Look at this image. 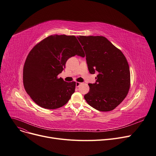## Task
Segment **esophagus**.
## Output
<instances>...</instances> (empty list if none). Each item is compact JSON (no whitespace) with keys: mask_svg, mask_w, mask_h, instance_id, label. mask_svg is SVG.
Returning a JSON list of instances; mask_svg holds the SVG:
<instances>
[{"mask_svg":"<svg viewBox=\"0 0 156 156\" xmlns=\"http://www.w3.org/2000/svg\"><path fill=\"white\" fill-rule=\"evenodd\" d=\"M81 84V83L80 82H76V87H79V86Z\"/></svg>","mask_w":156,"mask_h":156,"instance_id":"esophagus-1","label":"esophagus"}]
</instances>
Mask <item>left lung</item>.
<instances>
[{
    "label": "left lung",
    "mask_w": 156,
    "mask_h": 156,
    "mask_svg": "<svg viewBox=\"0 0 156 156\" xmlns=\"http://www.w3.org/2000/svg\"><path fill=\"white\" fill-rule=\"evenodd\" d=\"M86 55L90 73L98 72L95 83L84 98L88 104L101 112L111 111L124 100L130 88V69L122 53L103 36L77 37Z\"/></svg>",
    "instance_id": "1"
}]
</instances>
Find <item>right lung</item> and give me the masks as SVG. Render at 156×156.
Wrapping results in <instances>:
<instances>
[{
  "label": "right lung",
  "mask_w": 156,
  "mask_h": 156,
  "mask_svg": "<svg viewBox=\"0 0 156 156\" xmlns=\"http://www.w3.org/2000/svg\"><path fill=\"white\" fill-rule=\"evenodd\" d=\"M75 55L85 57L75 36H50L29 53L23 68V83L27 94L46 109L63 107L75 92L76 83L58 78L66 61Z\"/></svg>",
  "instance_id": "add662e5"
}]
</instances>
